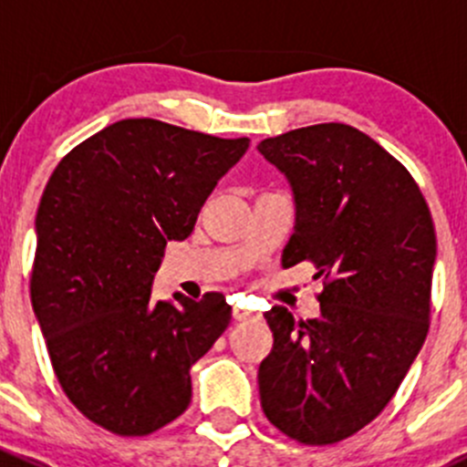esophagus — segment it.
I'll return each mask as SVG.
<instances>
[{
    "label": "esophagus",
    "mask_w": 467,
    "mask_h": 467,
    "mask_svg": "<svg viewBox=\"0 0 467 467\" xmlns=\"http://www.w3.org/2000/svg\"><path fill=\"white\" fill-rule=\"evenodd\" d=\"M233 318L237 323H246V321H255V314L253 312H248V309H244V307H233Z\"/></svg>",
    "instance_id": "34e87169"
}]
</instances>
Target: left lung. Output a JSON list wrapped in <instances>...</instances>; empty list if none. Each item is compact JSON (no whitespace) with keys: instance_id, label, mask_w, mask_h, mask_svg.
<instances>
[{"instance_id":"8db88e82","label":"left lung","mask_w":467,"mask_h":467,"mask_svg":"<svg viewBox=\"0 0 467 467\" xmlns=\"http://www.w3.org/2000/svg\"><path fill=\"white\" fill-rule=\"evenodd\" d=\"M289 181L296 225L282 266L312 262L321 317L275 305L260 364L268 422L305 445H332L384 411L425 343L436 233L411 173L348 124L296 129L257 144Z\"/></svg>"}]
</instances>
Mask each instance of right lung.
<instances>
[{
	"mask_svg": "<svg viewBox=\"0 0 467 467\" xmlns=\"http://www.w3.org/2000/svg\"><path fill=\"white\" fill-rule=\"evenodd\" d=\"M251 140L121 119L74 146L36 214L31 303L69 402L117 436H146L192 400V364L230 323L221 294L150 298L167 242H182Z\"/></svg>",
	"mask_w": 467,
	"mask_h": 467,
	"instance_id": "obj_1",
	"label": "right lung"
}]
</instances>
